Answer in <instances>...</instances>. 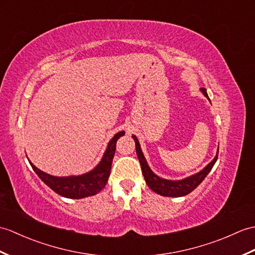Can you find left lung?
Wrapping results in <instances>:
<instances>
[{
  "label": "left lung",
  "instance_id": "1",
  "mask_svg": "<svg viewBox=\"0 0 255 255\" xmlns=\"http://www.w3.org/2000/svg\"><path fill=\"white\" fill-rule=\"evenodd\" d=\"M201 91L204 94V96L209 99L208 93H206V90L204 88H201ZM132 138L135 142V152H137V155L139 158V162L141 165V169H142V174L144 176V179L146 185L149 186L151 190L154 192L163 195V197H183V195H187L193 191L195 188H197L201 182L204 180V178L211 171V169L214 166L215 162L217 161V156H218V151L216 153V156L214 157L213 161L206 165V166L199 171V173L194 174L190 177H187L185 179L181 180H167V179H163L161 177H158L155 175L151 168L147 165L145 157L143 156V153L141 151L140 143L135 135H132Z\"/></svg>",
  "mask_w": 255,
  "mask_h": 255
}]
</instances>
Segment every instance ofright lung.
Returning <instances> with one entry per match:
<instances>
[{"label":"right lung","mask_w":255,"mask_h":255,"mask_svg":"<svg viewBox=\"0 0 255 255\" xmlns=\"http://www.w3.org/2000/svg\"><path fill=\"white\" fill-rule=\"evenodd\" d=\"M125 131L117 132L109 142L108 147L104 152V155L101 162L89 173L79 176H67V177H55L40 170L34 165L29 162L35 174L42 180L47 187L53 191L68 199H82L90 195L97 194L105 187L110 177L112 162L116 150V142Z\"/></svg>","instance_id":"1"}]
</instances>
